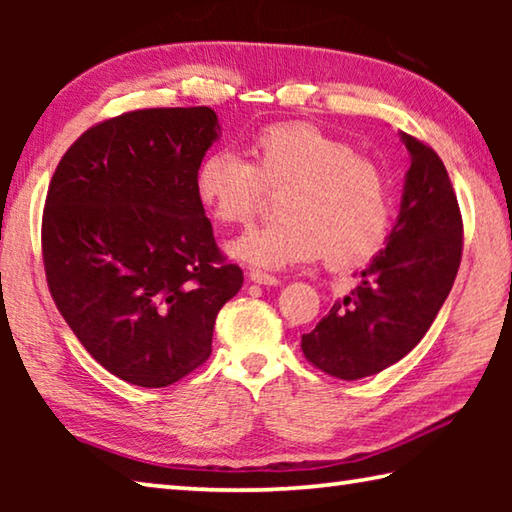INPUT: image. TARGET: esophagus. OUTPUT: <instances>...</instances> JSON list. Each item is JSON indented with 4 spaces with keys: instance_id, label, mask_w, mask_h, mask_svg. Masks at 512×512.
Instances as JSON below:
<instances>
[{
    "instance_id": "1",
    "label": "esophagus",
    "mask_w": 512,
    "mask_h": 512,
    "mask_svg": "<svg viewBox=\"0 0 512 512\" xmlns=\"http://www.w3.org/2000/svg\"><path fill=\"white\" fill-rule=\"evenodd\" d=\"M250 280H253L255 284H264V287H277L280 284V280H277L275 275L266 273V271H259V268H253V271L248 273Z\"/></svg>"
}]
</instances>
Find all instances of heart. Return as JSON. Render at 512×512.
Instances as JSON below:
<instances>
[{"label":"heart","mask_w":512,"mask_h":512,"mask_svg":"<svg viewBox=\"0 0 512 512\" xmlns=\"http://www.w3.org/2000/svg\"><path fill=\"white\" fill-rule=\"evenodd\" d=\"M282 219L253 225L228 244L239 262L287 268L325 255L343 271L370 262L388 237L391 185L375 160L309 121H277L248 140V160L205 155L196 192L219 223H246L268 192L282 189Z\"/></svg>","instance_id":"1"}]
</instances>
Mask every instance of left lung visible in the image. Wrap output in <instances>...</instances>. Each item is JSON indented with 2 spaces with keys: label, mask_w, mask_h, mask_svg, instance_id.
<instances>
[{
  "label": "left lung",
  "mask_w": 512,
  "mask_h": 512,
  "mask_svg": "<svg viewBox=\"0 0 512 512\" xmlns=\"http://www.w3.org/2000/svg\"><path fill=\"white\" fill-rule=\"evenodd\" d=\"M411 167L388 244L359 287L302 334L311 366L336 379L377 375L406 357L447 300L463 255V216L438 153L402 133Z\"/></svg>",
  "instance_id": "obj_1"
}]
</instances>
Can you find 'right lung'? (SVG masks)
Instances as JSON below:
<instances>
[{"mask_svg": "<svg viewBox=\"0 0 512 512\" xmlns=\"http://www.w3.org/2000/svg\"><path fill=\"white\" fill-rule=\"evenodd\" d=\"M216 112L146 108L88 128L42 210L47 287L83 348L128 384H176L212 354L219 309L244 284L196 192Z\"/></svg>", "mask_w": 512, "mask_h": 512, "instance_id": "add662e5", "label": "right lung"}]
</instances>
